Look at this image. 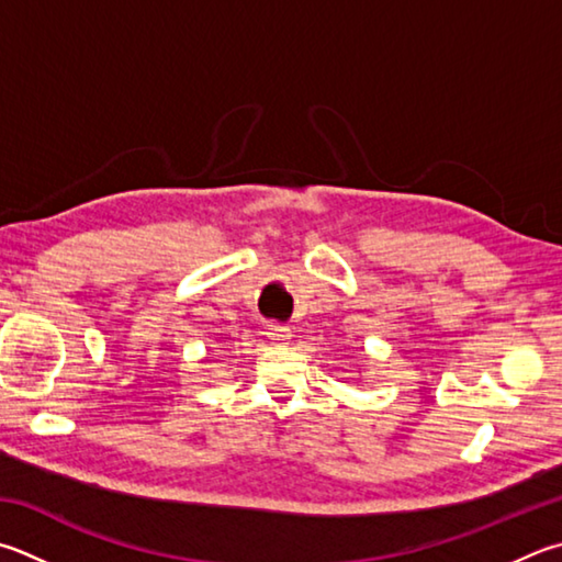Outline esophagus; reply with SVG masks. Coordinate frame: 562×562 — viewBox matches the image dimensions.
Here are the masks:
<instances>
[{
  "instance_id": "34e87169",
  "label": "esophagus",
  "mask_w": 562,
  "mask_h": 562,
  "mask_svg": "<svg viewBox=\"0 0 562 562\" xmlns=\"http://www.w3.org/2000/svg\"><path fill=\"white\" fill-rule=\"evenodd\" d=\"M268 336H270L274 344H284V341L290 339V329H288V326H282V324H270L268 326Z\"/></svg>"
}]
</instances>
